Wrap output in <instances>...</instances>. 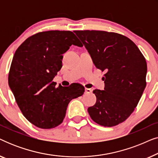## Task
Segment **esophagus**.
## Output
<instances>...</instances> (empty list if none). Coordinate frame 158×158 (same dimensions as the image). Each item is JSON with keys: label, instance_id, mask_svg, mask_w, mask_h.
Returning a JSON list of instances; mask_svg holds the SVG:
<instances>
[{"label": "esophagus", "instance_id": "obj_1", "mask_svg": "<svg viewBox=\"0 0 158 158\" xmlns=\"http://www.w3.org/2000/svg\"><path fill=\"white\" fill-rule=\"evenodd\" d=\"M85 93L86 94H90L92 92V90L90 88H85Z\"/></svg>", "mask_w": 158, "mask_h": 158}]
</instances>
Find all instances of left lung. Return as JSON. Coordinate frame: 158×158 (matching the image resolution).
<instances>
[{"label":"left lung","instance_id":"left-lung-1","mask_svg":"<svg viewBox=\"0 0 158 158\" xmlns=\"http://www.w3.org/2000/svg\"><path fill=\"white\" fill-rule=\"evenodd\" d=\"M95 66L106 71L104 90H94L96 102L88 109L93 121L111 127L124 122L146 87L147 62L135 43L122 34L96 30L75 31Z\"/></svg>","mask_w":158,"mask_h":158}]
</instances>
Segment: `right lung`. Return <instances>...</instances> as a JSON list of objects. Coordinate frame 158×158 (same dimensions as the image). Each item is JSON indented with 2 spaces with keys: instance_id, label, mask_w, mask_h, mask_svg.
Masks as SVG:
<instances>
[{
  "instance_id": "1",
  "label": "right lung",
  "mask_w": 158,
  "mask_h": 158,
  "mask_svg": "<svg viewBox=\"0 0 158 158\" xmlns=\"http://www.w3.org/2000/svg\"><path fill=\"white\" fill-rule=\"evenodd\" d=\"M71 45L83 47L70 31L39 32L16 49L8 74V85L26 118L41 129L60 125L68 103L82 96L81 84L56 88L53 78L62 67V54Z\"/></svg>"
}]
</instances>
